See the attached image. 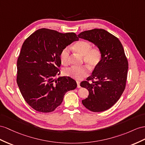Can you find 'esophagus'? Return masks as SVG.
Masks as SVG:
<instances>
[{
  "label": "esophagus",
  "mask_w": 145,
  "mask_h": 145,
  "mask_svg": "<svg viewBox=\"0 0 145 145\" xmlns=\"http://www.w3.org/2000/svg\"><path fill=\"white\" fill-rule=\"evenodd\" d=\"M76 83H77V88H80L81 86H80V81H76Z\"/></svg>",
  "instance_id": "obj_1"
}]
</instances>
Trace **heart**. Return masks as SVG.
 <instances>
[{
    "label": "heart",
    "instance_id": "1",
    "mask_svg": "<svg viewBox=\"0 0 145 145\" xmlns=\"http://www.w3.org/2000/svg\"><path fill=\"white\" fill-rule=\"evenodd\" d=\"M76 53L82 56L84 62L91 69H94L101 62L102 58L101 50L98 47L92 48V44L87 41H80L75 43L72 47ZM70 50L69 48H65L60 53V60L62 64L67 65L70 60ZM64 75L73 78L76 80H81L88 76L89 70L86 67L82 66L70 67L64 70Z\"/></svg>",
    "mask_w": 145,
    "mask_h": 145
}]
</instances>
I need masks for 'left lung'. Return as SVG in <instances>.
Returning <instances> with one entry per match:
<instances>
[{"instance_id": "8db88e82", "label": "left lung", "mask_w": 145, "mask_h": 145, "mask_svg": "<svg viewBox=\"0 0 145 145\" xmlns=\"http://www.w3.org/2000/svg\"><path fill=\"white\" fill-rule=\"evenodd\" d=\"M78 37L94 43L102 53L92 75L80 83L89 91L82 103L93 112L105 111L116 103L125 88L128 61L123 46L117 37L102 29L84 31Z\"/></svg>"}]
</instances>
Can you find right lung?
Masks as SVG:
<instances>
[{
  "label": "right lung",
  "instance_id": "add662e5",
  "mask_svg": "<svg viewBox=\"0 0 145 145\" xmlns=\"http://www.w3.org/2000/svg\"><path fill=\"white\" fill-rule=\"evenodd\" d=\"M79 39L74 32L62 34L40 29L25 39L17 61L18 86L25 101L43 113L53 111L62 102L67 91L76 88L69 76L60 74L61 51Z\"/></svg>",
  "mask_w": 145,
  "mask_h": 145
}]
</instances>
